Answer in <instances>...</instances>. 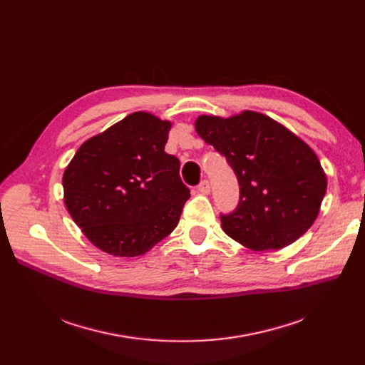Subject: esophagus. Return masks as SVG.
Masks as SVG:
<instances>
[{
    "label": "esophagus",
    "mask_w": 365,
    "mask_h": 365,
    "mask_svg": "<svg viewBox=\"0 0 365 365\" xmlns=\"http://www.w3.org/2000/svg\"><path fill=\"white\" fill-rule=\"evenodd\" d=\"M198 192L202 194V195L210 194V182H208V180H202V182L198 185Z\"/></svg>",
    "instance_id": "34e87169"
}]
</instances>
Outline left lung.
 Here are the masks:
<instances>
[{"label": "left lung", "mask_w": 365, "mask_h": 365, "mask_svg": "<svg viewBox=\"0 0 365 365\" xmlns=\"http://www.w3.org/2000/svg\"><path fill=\"white\" fill-rule=\"evenodd\" d=\"M195 130L225 155L240 183L235 212L220 216L227 237L255 252L279 250L318 217L327 176L308 143L264 113L200 115Z\"/></svg>", "instance_id": "obj_1"}]
</instances>
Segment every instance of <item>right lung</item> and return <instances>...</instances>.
<instances>
[{
  "mask_svg": "<svg viewBox=\"0 0 365 365\" xmlns=\"http://www.w3.org/2000/svg\"><path fill=\"white\" fill-rule=\"evenodd\" d=\"M171 123L133 112L86 140L63 173V200L99 250L134 257L173 232L189 187L180 161L164 150Z\"/></svg>",
  "mask_w": 365,
  "mask_h": 365,
  "instance_id": "1",
  "label": "right lung"
}]
</instances>
